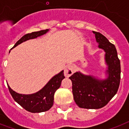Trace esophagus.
<instances>
[{
    "label": "esophagus",
    "mask_w": 129,
    "mask_h": 129,
    "mask_svg": "<svg viewBox=\"0 0 129 129\" xmlns=\"http://www.w3.org/2000/svg\"><path fill=\"white\" fill-rule=\"evenodd\" d=\"M75 71L74 66L72 64H69L66 66L64 69V74L66 77L70 76Z\"/></svg>",
    "instance_id": "1"
}]
</instances>
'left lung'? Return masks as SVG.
Listing matches in <instances>:
<instances>
[{
  "instance_id": "1",
  "label": "left lung",
  "mask_w": 129,
  "mask_h": 129,
  "mask_svg": "<svg viewBox=\"0 0 129 129\" xmlns=\"http://www.w3.org/2000/svg\"><path fill=\"white\" fill-rule=\"evenodd\" d=\"M93 33L99 43V48L106 52L108 78L100 80L80 72L74 73L70 77L72 82L75 102L79 107L87 109H98L106 106L116 94L120 81V62L114 45L101 33L96 31Z\"/></svg>"
}]
</instances>
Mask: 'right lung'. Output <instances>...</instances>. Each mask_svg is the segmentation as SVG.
<instances>
[{
    "mask_svg": "<svg viewBox=\"0 0 129 129\" xmlns=\"http://www.w3.org/2000/svg\"><path fill=\"white\" fill-rule=\"evenodd\" d=\"M48 31L49 29H45L36 32H32L31 33H27L21 37L15 43L13 47H15L20 43H23V41L41 36L46 33ZM63 78H65L63 71H61L58 74L53 77L49 82L39 92L35 94L28 95L18 94L15 91H13L9 87V85H7L9 92L11 93V96H13V99L23 108L33 113L42 112L47 111L52 107L53 104L55 92L60 87L61 81Z\"/></svg>",
    "mask_w": 129,
    "mask_h": 129,
    "instance_id": "add662e5",
    "label": "right lung"
}]
</instances>
